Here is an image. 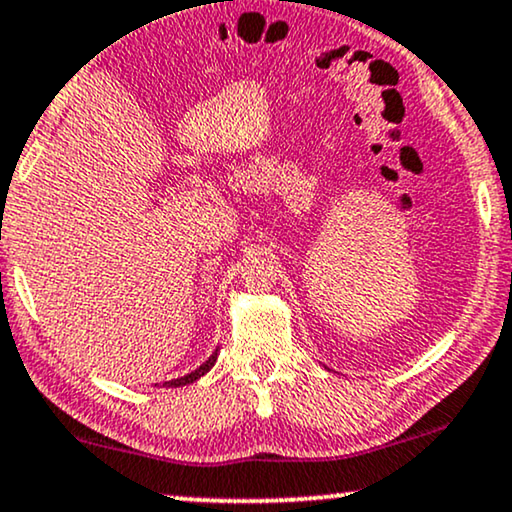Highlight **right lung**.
<instances>
[{"label": "right lung", "instance_id": "add662e5", "mask_svg": "<svg viewBox=\"0 0 512 512\" xmlns=\"http://www.w3.org/2000/svg\"><path fill=\"white\" fill-rule=\"evenodd\" d=\"M217 352H219V349H215V352H212V354H210V357H208V361H203V364H200V366L196 368V371H191V373L181 375V378H174V380H165V383H163V387H181V385H191V383H196V380H198V378H203V375H205V373H208V371H210V368L217 364Z\"/></svg>", "mask_w": 512, "mask_h": 512}]
</instances>
